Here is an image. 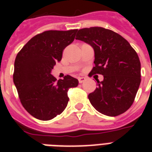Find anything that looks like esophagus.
Returning a JSON list of instances; mask_svg holds the SVG:
<instances>
[{"mask_svg": "<svg viewBox=\"0 0 152 152\" xmlns=\"http://www.w3.org/2000/svg\"><path fill=\"white\" fill-rule=\"evenodd\" d=\"M87 80V77H83V76H80V77H78V80H79V83H82L83 82Z\"/></svg>", "mask_w": 152, "mask_h": 152, "instance_id": "esophagus-1", "label": "esophagus"}]
</instances>
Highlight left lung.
<instances>
[{
  "mask_svg": "<svg viewBox=\"0 0 152 152\" xmlns=\"http://www.w3.org/2000/svg\"><path fill=\"white\" fill-rule=\"evenodd\" d=\"M76 39L92 46L95 67L90 73L104 77L101 82L97 81L94 92L88 95L91 105L110 117L125 113L133 103L141 81L137 52L120 34L103 27L79 30Z\"/></svg>",
  "mask_w": 152,
  "mask_h": 152,
  "instance_id": "obj_1",
  "label": "left lung"
}]
</instances>
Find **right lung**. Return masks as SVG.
<instances>
[{
	"label": "right lung",
	"mask_w": 152,
	"mask_h": 152,
	"mask_svg": "<svg viewBox=\"0 0 152 152\" xmlns=\"http://www.w3.org/2000/svg\"><path fill=\"white\" fill-rule=\"evenodd\" d=\"M78 30L46 31L34 36L16 55L13 81L20 102L34 118L51 120L66 108L68 91L77 79L69 75L57 80L51 70L62 58L64 48L73 42Z\"/></svg>",
	"instance_id": "add662e5"
}]
</instances>
